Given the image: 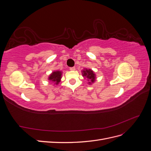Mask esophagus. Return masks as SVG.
<instances>
[{
  "instance_id": "1",
  "label": "esophagus",
  "mask_w": 151,
  "mask_h": 151,
  "mask_svg": "<svg viewBox=\"0 0 151 151\" xmlns=\"http://www.w3.org/2000/svg\"><path fill=\"white\" fill-rule=\"evenodd\" d=\"M70 70H76V68H75V67H70Z\"/></svg>"
}]
</instances>
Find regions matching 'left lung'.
<instances>
[{
	"label": "left lung",
	"mask_w": 151,
	"mask_h": 151,
	"mask_svg": "<svg viewBox=\"0 0 151 151\" xmlns=\"http://www.w3.org/2000/svg\"><path fill=\"white\" fill-rule=\"evenodd\" d=\"M82 74L84 77H86L88 79V84H92L94 83L96 80V74L93 70H92L90 68L88 69V68H84V70H83L82 71Z\"/></svg>",
	"instance_id": "8db88e82"
}]
</instances>
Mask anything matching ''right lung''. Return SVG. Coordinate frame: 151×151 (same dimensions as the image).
<instances>
[{"mask_svg": "<svg viewBox=\"0 0 151 151\" xmlns=\"http://www.w3.org/2000/svg\"><path fill=\"white\" fill-rule=\"evenodd\" d=\"M62 75V71H60V70L53 71L52 74L49 76L48 80L50 81H51L52 83H54L55 84L58 85V83L61 81Z\"/></svg>", "mask_w": 151, "mask_h": 151, "instance_id": "1", "label": "right lung"}]
</instances>
